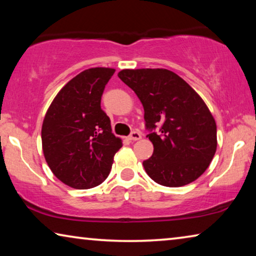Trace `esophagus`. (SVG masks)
<instances>
[{
	"instance_id": "34e87169",
	"label": "esophagus",
	"mask_w": 256,
	"mask_h": 256,
	"mask_svg": "<svg viewBox=\"0 0 256 256\" xmlns=\"http://www.w3.org/2000/svg\"><path fill=\"white\" fill-rule=\"evenodd\" d=\"M140 138H141V134L138 131H133L128 136V140H131V141H136V140H140Z\"/></svg>"
}]
</instances>
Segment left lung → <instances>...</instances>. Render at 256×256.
I'll list each match as a JSON object with an SVG mask.
<instances>
[{
    "label": "left lung",
    "instance_id": "8db88e82",
    "mask_svg": "<svg viewBox=\"0 0 256 256\" xmlns=\"http://www.w3.org/2000/svg\"><path fill=\"white\" fill-rule=\"evenodd\" d=\"M118 78L144 105L154 144L152 157L144 162L150 178L168 188L198 178L216 150V122L202 98L166 68L122 70Z\"/></svg>",
    "mask_w": 256,
    "mask_h": 256
}]
</instances>
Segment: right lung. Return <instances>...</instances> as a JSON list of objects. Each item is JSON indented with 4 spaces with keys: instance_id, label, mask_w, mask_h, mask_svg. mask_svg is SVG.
<instances>
[{
    "instance_id": "1",
    "label": "right lung",
    "mask_w": 256,
    "mask_h": 256,
    "mask_svg": "<svg viewBox=\"0 0 256 256\" xmlns=\"http://www.w3.org/2000/svg\"><path fill=\"white\" fill-rule=\"evenodd\" d=\"M114 72L108 68L81 72L60 89L45 115V159L53 174L73 188L102 184L123 146L112 133L110 120L100 107L105 86Z\"/></svg>"
}]
</instances>
